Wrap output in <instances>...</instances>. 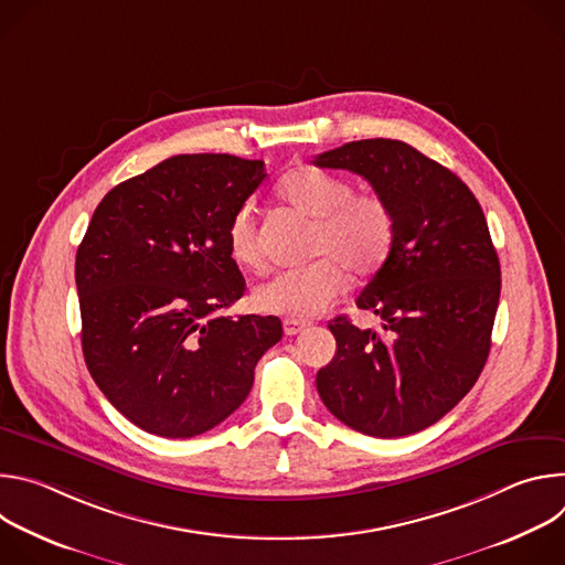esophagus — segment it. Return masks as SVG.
<instances>
[{"label":"esophagus","instance_id":"34e87169","mask_svg":"<svg viewBox=\"0 0 565 565\" xmlns=\"http://www.w3.org/2000/svg\"><path fill=\"white\" fill-rule=\"evenodd\" d=\"M306 321H301V319H284V333L286 335H299L301 331H306Z\"/></svg>","mask_w":565,"mask_h":565}]
</instances>
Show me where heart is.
Segmentation results:
<instances>
[{"label":"heart","instance_id":"1","mask_svg":"<svg viewBox=\"0 0 565 565\" xmlns=\"http://www.w3.org/2000/svg\"><path fill=\"white\" fill-rule=\"evenodd\" d=\"M277 194L295 210L317 218L308 266L273 275L253 290L262 312L308 319L324 312L353 279H369L386 264L395 241V216L375 192H353L347 177L315 166H299L281 177ZM227 250L238 266L259 268L262 248L255 210L238 205L227 223Z\"/></svg>","mask_w":565,"mask_h":565}]
</instances>
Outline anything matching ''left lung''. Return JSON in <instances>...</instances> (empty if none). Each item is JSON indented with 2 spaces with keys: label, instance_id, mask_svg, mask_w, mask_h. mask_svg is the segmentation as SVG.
<instances>
[{
  "label": "left lung",
  "instance_id": "obj_1",
  "mask_svg": "<svg viewBox=\"0 0 565 565\" xmlns=\"http://www.w3.org/2000/svg\"><path fill=\"white\" fill-rule=\"evenodd\" d=\"M312 163L360 174L395 216L393 250L355 301L382 329L329 321L338 351L317 373L319 397L366 436L423 431L469 393L490 355L501 264L486 214L454 172L402 140H353Z\"/></svg>",
  "mask_w": 565,
  "mask_h": 565
}]
</instances>
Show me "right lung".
<instances>
[{"mask_svg":"<svg viewBox=\"0 0 565 565\" xmlns=\"http://www.w3.org/2000/svg\"><path fill=\"white\" fill-rule=\"evenodd\" d=\"M264 160L181 153L116 185L75 255L87 369L111 405L163 438L210 431L241 407L279 317L218 315L246 290L227 223Z\"/></svg>","mask_w":565,"mask_h":565,"instance_id":"add662e5","label":"right lung"}]
</instances>
